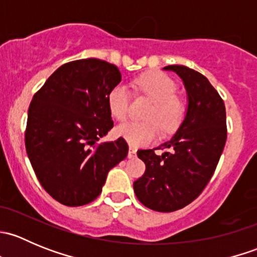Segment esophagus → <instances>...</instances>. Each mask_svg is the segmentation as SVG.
<instances>
[{"instance_id": "obj_1", "label": "esophagus", "mask_w": 257, "mask_h": 257, "mask_svg": "<svg viewBox=\"0 0 257 257\" xmlns=\"http://www.w3.org/2000/svg\"><path fill=\"white\" fill-rule=\"evenodd\" d=\"M137 157V149L134 147H129V152H128V158L129 159H133V158Z\"/></svg>"}]
</instances>
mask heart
<instances>
[{
  "mask_svg": "<svg viewBox=\"0 0 257 257\" xmlns=\"http://www.w3.org/2000/svg\"><path fill=\"white\" fill-rule=\"evenodd\" d=\"M138 89L154 100L145 114L148 121H126L116 128V134L133 147L152 143L159 136L160 127L165 133H172L183 121L186 108L183 100L175 95L177 84L167 74L152 72L137 79ZM108 108L116 120H124L129 113L131 94L124 84L114 85L107 97Z\"/></svg>",
  "mask_w": 257,
  "mask_h": 257,
  "instance_id": "heart-1",
  "label": "heart"
}]
</instances>
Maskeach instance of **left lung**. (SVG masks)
Segmentation results:
<instances>
[{
    "mask_svg": "<svg viewBox=\"0 0 257 257\" xmlns=\"http://www.w3.org/2000/svg\"><path fill=\"white\" fill-rule=\"evenodd\" d=\"M183 79L188 109L175 136L155 149L138 150L145 173L134 181L137 198L147 208L170 212L189 205L205 189L226 143L224 100L205 76L185 66H167Z\"/></svg>",
    "mask_w": 257,
    "mask_h": 257,
    "instance_id": "8db88e82",
    "label": "left lung"
}]
</instances>
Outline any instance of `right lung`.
<instances>
[{
	"label": "right lung",
	"mask_w": 257,
	"mask_h": 257,
	"mask_svg": "<svg viewBox=\"0 0 257 257\" xmlns=\"http://www.w3.org/2000/svg\"><path fill=\"white\" fill-rule=\"evenodd\" d=\"M120 80L114 64L78 59L59 67L33 95L26 150L41 185L63 205L97 199L108 172L128 154L123 138L99 143L113 128L107 97Z\"/></svg>",
	"instance_id": "1"
}]
</instances>
